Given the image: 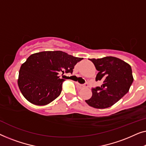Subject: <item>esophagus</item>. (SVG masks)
Masks as SVG:
<instances>
[{"mask_svg": "<svg viewBox=\"0 0 146 146\" xmlns=\"http://www.w3.org/2000/svg\"><path fill=\"white\" fill-rule=\"evenodd\" d=\"M76 85H77L78 88H80V89L83 88H84L85 86H86L83 85V84H79V83H78V82H76Z\"/></svg>", "mask_w": 146, "mask_h": 146, "instance_id": "obj_1", "label": "esophagus"}]
</instances>
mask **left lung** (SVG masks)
Wrapping results in <instances>:
<instances>
[{"label": "left lung", "mask_w": 146, "mask_h": 146, "mask_svg": "<svg viewBox=\"0 0 146 146\" xmlns=\"http://www.w3.org/2000/svg\"><path fill=\"white\" fill-rule=\"evenodd\" d=\"M90 60L98 71L96 80H102L103 84L100 87L92 90V96L85 102L97 109L111 107L128 92L133 80L130 65L113 56Z\"/></svg>", "instance_id": "1"}]
</instances>
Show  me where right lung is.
I'll return each mask as SVG.
<instances>
[{
	"label": "right lung",
	"instance_id": "1",
	"mask_svg": "<svg viewBox=\"0 0 146 146\" xmlns=\"http://www.w3.org/2000/svg\"><path fill=\"white\" fill-rule=\"evenodd\" d=\"M82 59L62 51L33 54L20 68L18 86L22 94L35 105L48 104L62 92L64 80L60 78V72L72 73L74 66Z\"/></svg>",
	"mask_w": 146,
	"mask_h": 146
}]
</instances>
